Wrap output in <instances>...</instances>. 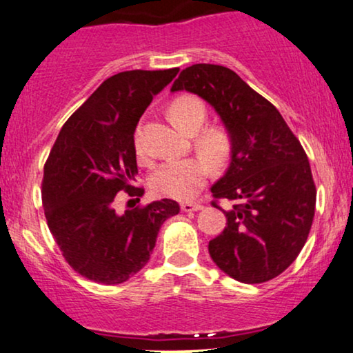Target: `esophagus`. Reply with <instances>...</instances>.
Segmentation results:
<instances>
[{
    "label": "esophagus",
    "mask_w": 353,
    "mask_h": 353,
    "mask_svg": "<svg viewBox=\"0 0 353 353\" xmlns=\"http://www.w3.org/2000/svg\"><path fill=\"white\" fill-rule=\"evenodd\" d=\"M203 209V205L199 203H181L183 212H196V210Z\"/></svg>",
    "instance_id": "1"
}]
</instances>
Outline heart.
I'll use <instances>...</instances> for the list:
<instances>
[{
    "label": "heart",
    "instance_id": "1",
    "mask_svg": "<svg viewBox=\"0 0 353 353\" xmlns=\"http://www.w3.org/2000/svg\"><path fill=\"white\" fill-rule=\"evenodd\" d=\"M168 117L181 131L193 134L205 121L204 105L194 97H178L168 107ZM136 152L143 155L141 132H136ZM198 150L214 165H221L230 152V139L219 128H208L196 137ZM209 168L203 159L190 157L181 160H167L154 172L150 188L157 196L186 201L194 198L208 180Z\"/></svg>",
    "mask_w": 353,
    "mask_h": 353
}]
</instances>
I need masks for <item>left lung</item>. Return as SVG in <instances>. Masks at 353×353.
Segmentation results:
<instances>
[{
  "instance_id": "8db88e82",
  "label": "left lung",
  "mask_w": 353,
  "mask_h": 353,
  "mask_svg": "<svg viewBox=\"0 0 353 353\" xmlns=\"http://www.w3.org/2000/svg\"><path fill=\"white\" fill-rule=\"evenodd\" d=\"M178 90L204 99L230 139V165L210 191L235 204L222 209L227 225L209 241L210 258L238 282L271 281L296 259L313 223L308 157L279 110L228 68H186L172 85Z\"/></svg>"
}]
</instances>
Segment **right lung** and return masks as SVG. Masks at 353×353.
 I'll list each match as a JSON object with an SVG mask.
<instances>
[{
    "mask_svg": "<svg viewBox=\"0 0 353 353\" xmlns=\"http://www.w3.org/2000/svg\"><path fill=\"white\" fill-rule=\"evenodd\" d=\"M125 71L108 77L70 117L43 168L42 201L50 232L68 264L89 281L117 285L141 271L157 233L180 212L176 201H154L118 214L117 194L141 196L134 131L139 118L178 74Z\"/></svg>",
    "mask_w": 353,
    "mask_h": 353,
    "instance_id": "right-lung-1",
    "label": "right lung"
}]
</instances>
